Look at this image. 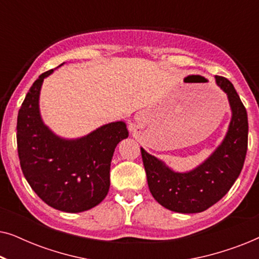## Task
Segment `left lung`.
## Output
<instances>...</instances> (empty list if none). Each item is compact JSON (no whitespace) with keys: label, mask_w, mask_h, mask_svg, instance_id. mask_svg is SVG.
<instances>
[{"label":"left lung","mask_w":259,"mask_h":259,"mask_svg":"<svg viewBox=\"0 0 259 259\" xmlns=\"http://www.w3.org/2000/svg\"><path fill=\"white\" fill-rule=\"evenodd\" d=\"M215 82L228 94L232 119L225 139L207 160L192 171L177 173L141 148L148 189L159 204L171 211H205L229 192L243 168L249 132L246 109L226 77L215 75Z\"/></svg>","instance_id":"8db88e82"}]
</instances>
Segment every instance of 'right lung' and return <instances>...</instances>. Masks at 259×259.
Segmentation results:
<instances>
[{
	"mask_svg": "<svg viewBox=\"0 0 259 259\" xmlns=\"http://www.w3.org/2000/svg\"><path fill=\"white\" fill-rule=\"evenodd\" d=\"M38 76L17 115L16 139L20 165L34 192L49 206L63 212L87 211L100 204L109 190V169L114 150L128 137L126 123L111 122L75 140L59 138L42 122L38 97L44 79Z\"/></svg>",
	"mask_w": 259,
	"mask_h": 259,
	"instance_id": "right-lung-1",
	"label": "right lung"
}]
</instances>
